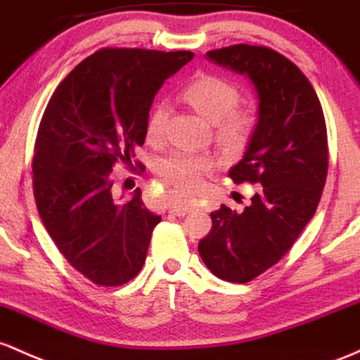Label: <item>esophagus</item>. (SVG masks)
Segmentation results:
<instances>
[{
  "mask_svg": "<svg viewBox=\"0 0 360 360\" xmlns=\"http://www.w3.org/2000/svg\"><path fill=\"white\" fill-rule=\"evenodd\" d=\"M195 207V202H175V204L169 205V212L175 214V216H185V214L192 212Z\"/></svg>",
  "mask_w": 360,
  "mask_h": 360,
  "instance_id": "1",
  "label": "esophagus"
}]
</instances>
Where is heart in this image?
Masks as SVG:
<instances>
[{
  "label": "heart",
  "instance_id": "obj_1",
  "mask_svg": "<svg viewBox=\"0 0 360 360\" xmlns=\"http://www.w3.org/2000/svg\"><path fill=\"white\" fill-rule=\"evenodd\" d=\"M184 98L202 117L216 122L217 139L228 149H241L250 141L255 127V117L246 110H236L240 90L236 84L219 76H197L184 88ZM167 107L158 103L149 112L146 137L149 143H160L165 136ZM214 168V160L207 155L176 151L163 158L156 172L165 184L172 185L179 193L199 192L204 179Z\"/></svg>",
  "mask_w": 360,
  "mask_h": 360
}]
</instances>
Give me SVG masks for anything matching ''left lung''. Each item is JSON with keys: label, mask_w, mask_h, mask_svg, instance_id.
<instances>
[{"label": "left lung", "mask_w": 360, "mask_h": 360, "mask_svg": "<svg viewBox=\"0 0 360 360\" xmlns=\"http://www.w3.org/2000/svg\"><path fill=\"white\" fill-rule=\"evenodd\" d=\"M205 58L248 78L258 98L257 126L228 175L262 188L243 212L224 204L211 212V233L199 241L214 276L245 284L276 265L316 212L328 173L325 117L300 68L269 47L236 44Z\"/></svg>", "instance_id": "obj_1"}]
</instances>
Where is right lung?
<instances>
[{
  "instance_id": "obj_1",
  "label": "right lung",
  "mask_w": 360,
  "mask_h": 360,
  "mask_svg": "<svg viewBox=\"0 0 360 360\" xmlns=\"http://www.w3.org/2000/svg\"><path fill=\"white\" fill-rule=\"evenodd\" d=\"M192 58L191 51L100 49L47 103L32 161L35 202L59 252L93 284L122 285L143 269L161 216L146 209L141 188L131 200L117 199L112 167L131 163L155 95Z\"/></svg>"
}]
</instances>
